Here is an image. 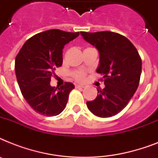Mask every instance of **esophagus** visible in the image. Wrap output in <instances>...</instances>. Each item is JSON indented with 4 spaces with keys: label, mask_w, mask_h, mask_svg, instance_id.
Here are the masks:
<instances>
[{
    "label": "esophagus",
    "mask_w": 158,
    "mask_h": 158,
    "mask_svg": "<svg viewBox=\"0 0 158 158\" xmlns=\"http://www.w3.org/2000/svg\"><path fill=\"white\" fill-rule=\"evenodd\" d=\"M75 88L76 89H84V85H79V84H75Z\"/></svg>",
    "instance_id": "34e87169"
}]
</instances>
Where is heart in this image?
Wrapping results in <instances>:
<instances>
[{"label":"heart","mask_w":158,"mask_h":158,"mask_svg":"<svg viewBox=\"0 0 158 158\" xmlns=\"http://www.w3.org/2000/svg\"><path fill=\"white\" fill-rule=\"evenodd\" d=\"M72 75L74 78L75 80L79 82L84 81V79H85V73L82 70H76V71H74L72 73Z\"/></svg>","instance_id":"b5f03b06"}]
</instances>
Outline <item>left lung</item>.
<instances>
[{
    "instance_id": "8db88e82",
    "label": "left lung",
    "mask_w": 158,
    "mask_h": 158,
    "mask_svg": "<svg viewBox=\"0 0 158 158\" xmlns=\"http://www.w3.org/2000/svg\"><path fill=\"white\" fill-rule=\"evenodd\" d=\"M85 41L98 50L97 73L102 75L105 88L98 89L94 100L87 106L99 117H110L127 106L136 92L142 71V60L137 49L127 38L109 31L80 32Z\"/></svg>"
}]
</instances>
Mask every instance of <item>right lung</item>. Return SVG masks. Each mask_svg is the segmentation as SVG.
<instances>
[{
    "label": "right lung",
    "instance_id": "obj_1",
    "mask_svg": "<svg viewBox=\"0 0 158 158\" xmlns=\"http://www.w3.org/2000/svg\"><path fill=\"white\" fill-rule=\"evenodd\" d=\"M79 35L59 29L42 32L23 44L15 58V74L23 98L36 112L46 116L59 115L66 106L74 85L50 84L57 67L62 65L64 46Z\"/></svg>",
    "mask_w": 158,
    "mask_h": 158
}]
</instances>
